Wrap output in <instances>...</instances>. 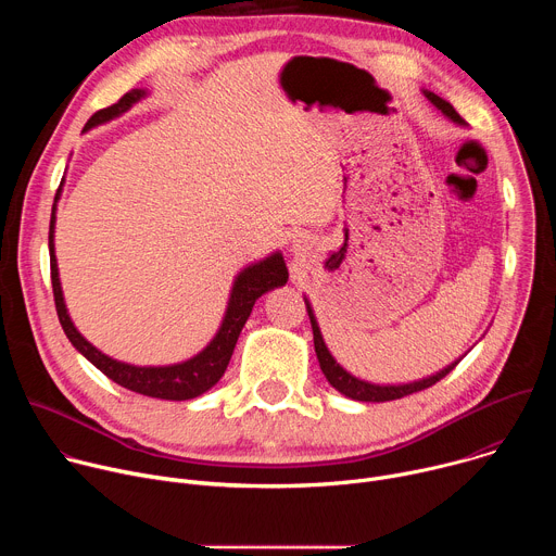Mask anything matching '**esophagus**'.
I'll list each match as a JSON object with an SVG mask.
<instances>
[{"mask_svg":"<svg viewBox=\"0 0 556 556\" xmlns=\"http://www.w3.org/2000/svg\"><path fill=\"white\" fill-rule=\"evenodd\" d=\"M294 255H296V257L303 255V247H301V244H294Z\"/></svg>","mask_w":556,"mask_h":556,"instance_id":"esophagus-1","label":"esophagus"}]
</instances>
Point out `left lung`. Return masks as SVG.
I'll list each match as a JSON object with an SVG mask.
<instances>
[{"mask_svg": "<svg viewBox=\"0 0 556 556\" xmlns=\"http://www.w3.org/2000/svg\"><path fill=\"white\" fill-rule=\"evenodd\" d=\"M427 99L438 108L442 110V114H446L453 123H464V118L455 112V108L451 103H446L444 99H440L438 94L433 92H425ZM307 305V316H309V324H312V334H314V352H316V358H319V365H321V371L326 374L328 382L339 389L341 393H345L348 399L352 401H361V403H387V401H399V399H405V395L409 393H416V391H422L431 384H435L438 380H442L448 371L455 369V363H451L448 367H444L442 371H438L435 376H429V378H422L418 382H409V384H371V382H365L361 378H354L350 371H345L337 361L334 356L330 354V350L326 348L324 343V337H321V330L319 326H316V319H314V312L309 307V303L305 301Z\"/></svg>", "mask_w": 556, "mask_h": 556, "instance_id": "left-lung-1", "label": "left lung"}]
</instances>
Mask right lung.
<instances>
[{"label":"right lung","instance_id":"1","mask_svg":"<svg viewBox=\"0 0 556 556\" xmlns=\"http://www.w3.org/2000/svg\"><path fill=\"white\" fill-rule=\"evenodd\" d=\"M144 97V90H129L127 94H123L114 105L99 110L97 114H92V118L86 123V131L108 123L116 116H121L123 112H127L136 101H140ZM61 187L56 189L54 202L59 200ZM54 204H52V217H50V232H48V247H50V279H52V294H54V305H56V314H59V324L65 332V337L70 339V343L81 352L94 367H99L108 378H112L116 384L142 393V395H151V399H163V401H189L195 399V395L208 391L226 371V365L232 356L237 337H240L247 319L253 312L255 301L277 288L283 286L288 281V268L286 262L279 253L266 257L264 262L244 268L240 275H237L232 290H230V299H228V307L224 314V321L219 332L215 334V339L193 358L178 363V365H169V367H136V365H127L121 361H114L110 356H105L103 352H99L92 343H88L81 334L76 332L74 324L70 321L65 303H63V292H61V283H59V270H56V257H54Z\"/></svg>","mask_w":556,"mask_h":556}]
</instances>
